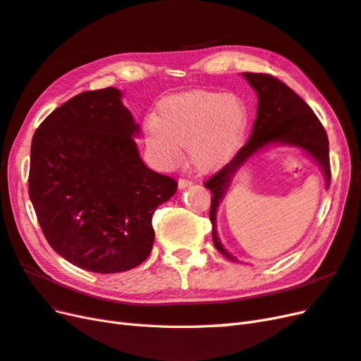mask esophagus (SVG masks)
<instances>
[{"instance_id":"34e87169","label":"esophagus","mask_w":361,"mask_h":361,"mask_svg":"<svg viewBox=\"0 0 361 361\" xmlns=\"http://www.w3.org/2000/svg\"><path fill=\"white\" fill-rule=\"evenodd\" d=\"M191 183H192V182H191L190 179H185V178H179V180H178V185H179V188H180V190L190 187Z\"/></svg>"}]
</instances>
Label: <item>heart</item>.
Instances as JSON below:
<instances>
[{"label": "heart", "mask_w": 361, "mask_h": 361, "mask_svg": "<svg viewBox=\"0 0 361 361\" xmlns=\"http://www.w3.org/2000/svg\"><path fill=\"white\" fill-rule=\"evenodd\" d=\"M247 122L244 105L235 96L188 92L162 104L159 116L146 118V141L158 159L173 166L188 146L199 169L220 166L241 145Z\"/></svg>", "instance_id": "b5f03b06"}]
</instances>
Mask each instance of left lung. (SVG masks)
Masks as SVG:
<instances>
[{"mask_svg":"<svg viewBox=\"0 0 361 361\" xmlns=\"http://www.w3.org/2000/svg\"><path fill=\"white\" fill-rule=\"evenodd\" d=\"M243 75L257 92L259 97L253 130H251L247 143L236 152L235 157L204 182V187L212 192L209 220L212 223L214 245L224 257L231 260H235V257L223 248L216 235V207L223 199L232 174L257 149L274 143V141L298 146L318 161L325 174L326 188L330 187L331 180L329 137H326L321 120L313 113L312 108L276 76L253 72H245Z\"/></svg>","mask_w":361,"mask_h":361,"instance_id":"obj_1","label":"left lung"}]
</instances>
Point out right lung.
<instances>
[{"label":"right lung","mask_w":361,"mask_h":361,"mask_svg":"<svg viewBox=\"0 0 361 361\" xmlns=\"http://www.w3.org/2000/svg\"><path fill=\"white\" fill-rule=\"evenodd\" d=\"M113 87L56 108L31 141L28 194L49 245L75 267L113 274L152 251V215L178 182L140 158L133 116Z\"/></svg>","instance_id":"obj_1"}]
</instances>
